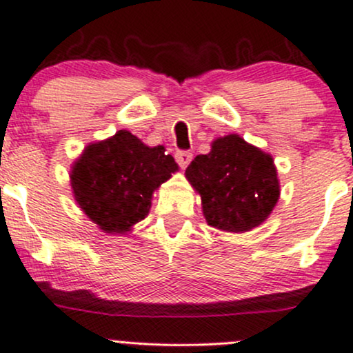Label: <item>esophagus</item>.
Instances as JSON below:
<instances>
[{
    "label": "esophagus",
    "mask_w": 353,
    "mask_h": 353,
    "mask_svg": "<svg viewBox=\"0 0 353 353\" xmlns=\"http://www.w3.org/2000/svg\"><path fill=\"white\" fill-rule=\"evenodd\" d=\"M174 157H176L177 164H179L182 169H185L189 165L190 161H192V152H190V151H177L176 154H174Z\"/></svg>",
    "instance_id": "esophagus-1"
}]
</instances>
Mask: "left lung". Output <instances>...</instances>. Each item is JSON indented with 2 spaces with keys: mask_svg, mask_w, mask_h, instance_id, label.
<instances>
[{
  "mask_svg": "<svg viewBox=\"0 0 353 353\" xmlns=\"http://www.w3.org/2000/svg\"><path fill=\"white\" fill-rule=\"evenodd\" d=\"M202 197L205 221L228 232H247L269 217L279 201V179L272 157L237 134L212 143L185 169Z\"/></svg>",
  "mask_w": 353,
  "mask_h": 353,
  "instance_id": "1",
  "label": "left lung"
}]
</instances>
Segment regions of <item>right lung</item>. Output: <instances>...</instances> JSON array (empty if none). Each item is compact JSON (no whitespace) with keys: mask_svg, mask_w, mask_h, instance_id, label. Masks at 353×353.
Segmentation results:
<instances>
[{"mask_svg":"<svg viewBox=\"0 0 353 353\" xmlns=\"http://www.w3.org/2000/svg\"><path fill=\"white\" fill-rule=\"evenodd\" d=\"M177 171L163 145L148 148L129 131L84 149L71 171L79 208L104 232H125L151 209L152 192Z\"/></svg>","mask_w":353,"mask_h":353,"instance_id":"right-lung-1","label":"right lung"}]
</instances>
